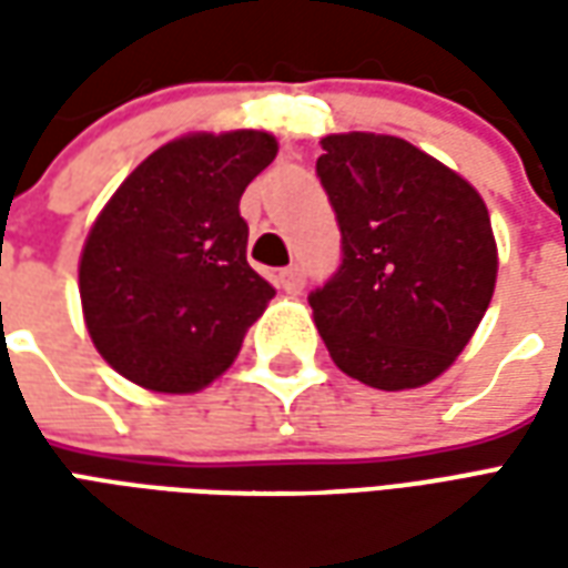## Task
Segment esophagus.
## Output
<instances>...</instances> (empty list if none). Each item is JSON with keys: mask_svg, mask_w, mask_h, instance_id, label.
<instances>
[{"mask_svg": "<svg viewBox=\"0 0 568 568\" xmlns=\"http://www.w3.org/2000/svg\"><path fill=\"white\" fill-rule=\"evenodd\" d=\"M276 283H280V288L288 292V295H301V288H304V267H297V264L285 267V271H280V276H276Z\"/></svg>", "mask_w": 568, "mask_h": 568, "instance_id": "esophagus-1", "label": "esophagus"}]
</instances>
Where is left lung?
Listing matches in <instances>:
<instances>
[{
    "mask_svg": "<svg viewBox=\"0 0 568 568\" xmlns=\"http://www.w3.org/2000/svg\"><path fill=\"white\" fill-rule=\"evenodd\" d=\"M316 173L344 261L310 295L334 365L398 393L450 368L487 313L499 248L471 182L386 133L322 136Z\"/></svg>",
    "mask_w": 568,
    "mask_h": 568,
    "instance_id": "left-lung-1",
    "label": "left lung"
}]
</instances>
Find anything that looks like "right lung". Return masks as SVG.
Instances as JSON below:
<instances>
[{"label":"right lung","mask_w":568,"mask_h":568,"mask_svg":"<svg viewBox=\"0 0 568 568\" xmlns=\"http://www.w3.org/2000/svg\"><path fill=\"white\" fill-rule=\"evenodd\" d=\"M276 151L264 130L185 133L151 151L97 215L79 261L81 313L121 377L187 395L234 365L276 295L248 267L240 215Z\"/></svg>","instance_id":"right-lung-1"}]
</instances>
